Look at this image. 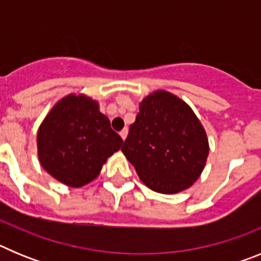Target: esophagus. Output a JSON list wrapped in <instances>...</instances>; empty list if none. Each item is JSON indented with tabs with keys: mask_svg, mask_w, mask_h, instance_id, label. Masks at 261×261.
Returning <instances> with one entry per match:
<instances>
[{
	"mask_svg": "<svg viewBox=\"0 0 261 261\" xmlns=\"http://www.w3.org/2000/svg\"><path fill=\"white\" fill-rule=\"evenodd\" d=\"M126 136H128V129H123V130L120 132V137L123 138V141L126 138Z\"/></svg>",
	"mask_w": 261,
	"mask_h": 261,
	"instance_id": "obj_1",
	"label": "esophagus"
}]
</instances>
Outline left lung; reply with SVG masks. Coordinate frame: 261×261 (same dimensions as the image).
Here are the masks:
<instances>
[{
  "instance_id": "left-lung-1",
  "label": "left lung",
  "mask_w": 261,
  "mask_h": 261,
  "mask_svg": "<svg viewBox=\"0 0 261 261\" xmlns=\"http://www.w3.org/2000/svg\"><path fill=\"white\" fill-rule=\"evenodd\" d=\"M121 151L145 186L170 195L190 188L199 179L209 144L190 106L159 90L141 102Z\"/></svg>"
}]
</instances>
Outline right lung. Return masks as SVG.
<instances>
[{
	"label": "right lung",
	"instance_id": "1",
	"mask_svg": "<svg viewBox=\"0 0 261 261\" xmlns=\"http://www.w3.org/2000/svg\"><path fill=\"white\" fill-rule=\"evenodd\" d=\"M123 140L112 130L98 102L85 95L61 99L41 123L38 155L49 175L69 187H82L99 175Z\"/></svg>",
	"mask_w": 261,
	"mask_h": 261
}]
</instances>
